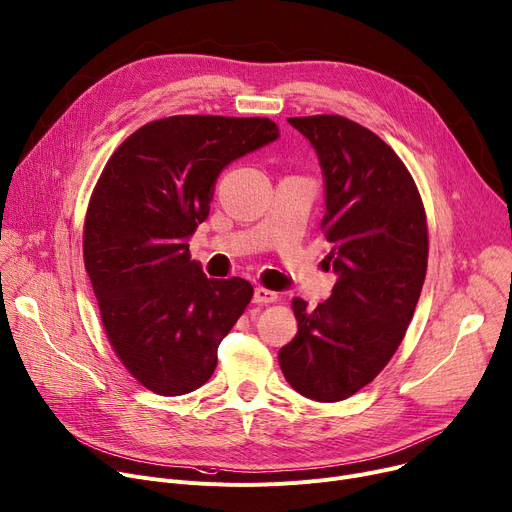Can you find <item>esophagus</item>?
Here are the masks:
<instances>
[{"mask_svg": "<svg viewBox=\"0 0 512 512\" xmlns=\"http://www.w3.org/2000/svg\"><path fill=\"white\" fill-rule=\"evenodd\" d=\"M254 304H273V302H277V293L275 291H270V289H264V287H256L254 289Z\"/></svg>", "mask_w": 512, "mask_h": 512, "instance_id": "obj_1", "label": "esophagus"}]
</instances>
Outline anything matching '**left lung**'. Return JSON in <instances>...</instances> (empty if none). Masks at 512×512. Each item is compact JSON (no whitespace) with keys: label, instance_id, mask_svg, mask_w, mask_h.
<instances>
[{"label":"left lung","instance_id":"left-lung-1","mask_svg":"<svg viewBox=\"0 0 512 512\" xmlns=\"http://www.w3.org/2000/svg\"><path fill=\"white\" fill-rule=\"evenodd\" d=\"M287 122L322 169L320 227L337 283L314 310L293 299L297 335L279 364L297 393L335 403L370 384L405 337L426 279V213L403 161L368 128L341 115Z\"/></svg>","mask_w":512,"mask_h":512}]
</instances>
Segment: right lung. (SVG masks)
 <instances>
[{"label": "right lung", "mask_w": 512, "mask_h": 512, "mask_svg": "<svg viewBox=\"0 0 512 512\" xmlns=\"http://www.w3.org/2000/svg\"><path fill=\"white\" fill-rule=\"evenodd\" d=\"M268 117L173 115L128 136L107 161L84 223V266L107 339L157 395L202 386L252 285L206 279L190 237L206 221L219 173L275 142Z\"/></svg>", "instance_id": "obj_1"}]
</instances>
